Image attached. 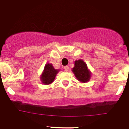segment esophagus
<instances>
[{
  "instance_id": "1",
  "label": "esophagus",
  "mask_w": 129,
  "mask_h": 129,
  "mask_svg": "<svg viewBox=\"0 0 129 129\" xmlns=\"http://www.w3.org/2000/svg\"><path fill=\"white\" fill-rule=\"evenodd\" d=\"M64 70L66 71H69V66H64Z\"/></svg>"
}]
</instances>
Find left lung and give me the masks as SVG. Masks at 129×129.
<instances>
[{
    "instance_id": "obj_1",
    "label": "left lung",
    "mask_w": 129,
    "mask_h": 129,
    "mask_svg": "<svg viewBox=\"0 0 129 129\" xmlns=\"http://www.w3.org/2000/svg\"><path fill=\"white\" fill-rule=\"evenodd\" d=\"M72 71L76 78L81 82L85 83L90 80L91 74L88 70L87 65L81 59L75 61V67Z\"/></svg>"
}]
</instances>
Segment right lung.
Segmentation results:
<instances>
[{"label": "right lung", "instance_id": "right-lung-1", "mask_svg": "<svg viewBox=\"0 0 129 129\" xmlns=\"http://www.w3.org/2000/svg\"><path fill=\"white\" fill-rule=\"evenodd\" d=\"M59 70H56L53 68L51 64H47L45 66L43 74L41 75V81L45 85H49L54 81L56 74Z\"/></svg>", "mask_w": 129, "mask_h": 129}]
</instances>
